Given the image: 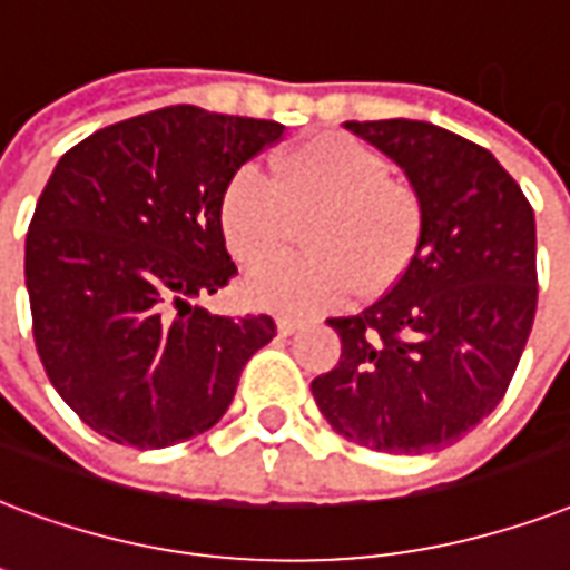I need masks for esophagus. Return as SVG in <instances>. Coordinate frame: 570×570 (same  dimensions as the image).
<instances>
[{
    "mask_svg": "<svg viewBox=\"0 0 570 570\" xmlns=\"http://www.w3.org/2000/svg\"><path fill=\"white\" fill-rule=\"evenodd\" d=\"M302 320H298V316H281V320H277V332L281 334H293V332H298V328H302Z\"/></svg>",
    "mask_w": 570,
    "mask_h": 570,
    "instance_id": "34e87169",
    "label": "esophagus"
}]
</instances>
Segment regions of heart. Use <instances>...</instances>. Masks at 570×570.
I'll list each match as a JSON object with an SVG mask.
<instances>
[{"instance_id": "heart-1", "label": "heart", "mask_w": 570, "mask_h": 570, "mask_svg": "<svg viewBox=\"0 0 570 570\" xmlns=\"http://www.w3.org/2000/svg\"><path fill=\"white\" fill-rule=\"evenodd\" d=\"M304 220L307 254L256 272L250 302L325 311L355 293L380 295L406 275L424 238L415 185L391 176L380 151L346 134H316L277 151L272 173L238 167L217 199L227 250L247 268L281 254Z\"/></svg>"}]
</instances>
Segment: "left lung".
<instances>
[{"label": "left lung", "mask_w": 570, "mask_h": 570, "mask_svg": "<svg viewBox=\"0 0 570 570\" xmlns=\"http://www.w3.org/2000/svg\"><path fill=\"white\" fill-rule=\"evenodd\" d=\"M397 160L424 203L406 275L328 320L341 362L311 382L341 436L389 454L463 440L505 397L538 307L535 215L484 146L430 121H346Z\"/></svg>", "instance_id": "1"}]
</instances>
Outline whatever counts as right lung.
Here are the masks:
<instances>
[{
    "mask_svg": "<svg viewBox=\"0 0 570 570\" xmlns=\"http://www.w3.org/2000/svg\"><path fill=\"white\" fill-rule=\"evenodd\" d=\"M284 125L190 104L95 130L56 164L26 233L35 350L53 389L110 442L167 449L215 428L268 314L190 298L238 275L217 199Z\"/></svg>",
    "mask_w": 570,
    "mask_h": 570,
    "instance_id": "1",
    "label": "right lung"
}]
</instances>
